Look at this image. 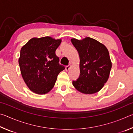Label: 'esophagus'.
<instances>
[{"instance_id":"esophagus-1","label":"esophagus","mask_w":133,"mask_h":133,"mask_svg":"<svg viewBox=\"0 0 133 133\" xmlns=\"http://www.w3.org/2000/svg\"><path fill=\"white\" fill-rule=\"evenodd\" d=\"M70 67H71V64H70L69 65H68V66H66V71H68L70 69Z\"/></svg>"}]
</instances>
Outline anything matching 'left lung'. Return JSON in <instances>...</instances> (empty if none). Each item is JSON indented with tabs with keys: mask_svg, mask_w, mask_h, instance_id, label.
I'll return each instance as SVG.
<instances>
[{
	"mask_svg": "<svg viewBox=\"0 0 133 133\" xmlns=\"http://www.w3.org/2000/svg\"><path fill=\"white\" fill-rule=\"evenodd\" d=\"M71 41L80 57V76L73 81V85L81 93H96L109 77L111 62L109 51L104 44L90 37Z\"/></svg>",
	"mask_w": 133,
	"mask_h": 133,
	"instance_id": "left-lung-1",
	"label": "left lung"
}]
</instances>
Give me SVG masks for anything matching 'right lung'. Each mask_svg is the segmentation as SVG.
Instances as JSON below:
<instances>
[{
  "instance_id": "1",
  "label": "right lung",
  "mask_w": 133,
  "mask_h": 133,
  "mask_svg": "<svg viewBox=\"0 0 133 133\" xmlns=\"http://www.w3.org/2000/svg\"><path fill=\"white\" fill-rule=\"evenodd\" d=\"M61 42L49 36L32 38L22 48L19 59L21 74L34 93L44 94L50 91L58 74L65 69L56 55Z\"/></svg>"
}]
</instances>
